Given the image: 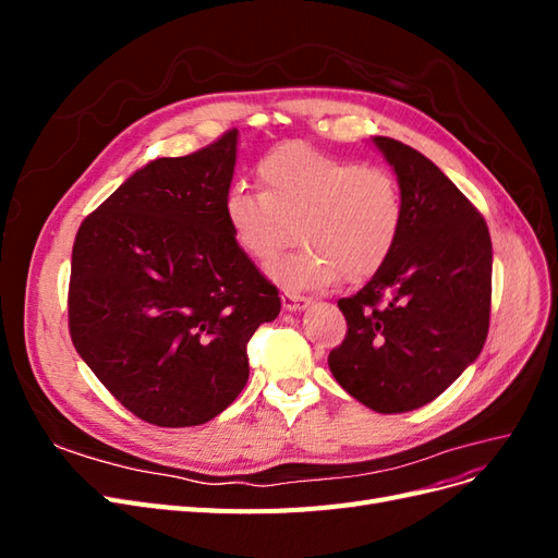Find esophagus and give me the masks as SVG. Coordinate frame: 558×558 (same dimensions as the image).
<instances>
[{
    "instance_id": "1",
    "label": "esophagus",
    "mask_w": 558,
    "mask_h": 558,
    "mask_svg": "<svg viewBox=\"0 0 558 558\" xmlns=\"http://www.w3.org/2000/svg\"><path fill=\"white\" fill-rule=\"evenodd\" d=\"M310 298H305V295H300V293H293V291H283L281 293V305H283V310L286 312H300V310H305V307H310Z\"/></svg>"
}]
</instances>
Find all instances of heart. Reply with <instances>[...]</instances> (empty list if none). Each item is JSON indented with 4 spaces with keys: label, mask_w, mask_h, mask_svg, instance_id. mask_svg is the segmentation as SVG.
<instances>
[{
    "label": "heart",
    "mask_w": 558,
    "mask_h": 558,
    "mask_svg": "<svg viewBox=\"0 0 558 558\" xmlns=\"http://www.w3.org/2000/svg\"><path fill=\"white\" fill-rule=\"evenodd\" d=\"M263 191L232 185L223 214L234 242L258 263L293 240L302 246L269 272L291 289L363 281L391 256L402 228V195L391 174L302 144L275 148L258 162Z\"/></svg>",
    "instance_id": "1"
}]
</instances>
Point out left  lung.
<instances>
[{"mask_svg":"<svg viewBox=\"0 0 558 558\" xmlns=\"http://www.w3.org/2000/svg\"><path fill=\"white\" fill-rule=\"evenodd\" d=\"M402 195L396 248L363 289L342 298L344 342L330 373L379 414L424 408L475 363L492 314V238L482 214L412 146L373 137Z\"/></svg>","mask_w":558,"mask_h":558,"instance_id":"obj_1","label":"left lung"}]
</instances>
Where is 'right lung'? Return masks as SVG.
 I'll use <instances>...</instances> for the list:
<instances>
[{"instance_id": "obj_1", "label": "right lung", "mask_w": 558, "mask_h": 558, "mask_svg": "<svg viewBox=\"0 0 558 558\" xmlns=\"http://www.w3.org/2000/svg\"><path fill=\"white\" fill-rule=\"evenodd\" d=\"M238 130L118 185L76 232L70 332L78 356L134 416L207 424L242 393L246 344L281 310L234 242L223 202Z\"/></svg>"}]
</instances>
